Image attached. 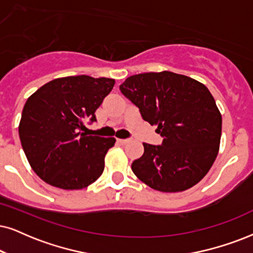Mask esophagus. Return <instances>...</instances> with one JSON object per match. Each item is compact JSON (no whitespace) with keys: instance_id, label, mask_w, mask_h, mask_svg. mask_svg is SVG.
Instances as JSON below:
<instances>
[{"instance_id":"obj_1","label":"esophagus","mask_w":253,"mask_h":253,"mask_svg":"<svg viewBox=\"0 0 253 253\" xmlns=\"http://www.w3.org/2000/svg\"><path fill=\"white\" fill-rule=\"evenodd\" d=\"M128 141H129L128 139H118V142L121 143V145H125V143H127Z\"/></svg>"}]
</instances>
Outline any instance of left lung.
Wrapping results in <instances>:
<instances>
[{
	"instance_id": "obj_1",
	"label": "left lung",
	"mask_w": 253,
	"mask_h": 253,
	"mask_svg": "<svg viewBox=\"0 0 253 253\" xmlns=\"http://www.w3.org/2000/svg\"><path fill=\"white\" fill-rule=\"evenodd\" d=\"M120 89L165 137L161 146L143 142V155L132 164L135 176L162 193L197 184L215 162L222 134V114L207 86L162 71L130 76Z\"/></svg>"
}]
</instances>
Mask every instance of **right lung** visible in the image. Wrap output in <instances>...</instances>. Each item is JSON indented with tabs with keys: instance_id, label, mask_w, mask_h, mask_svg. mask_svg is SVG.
I'll return each instance as SVG.
<instances>
[{
	"instance_id": "add662e5",
	"label": "right lung",
	"mask_w": 253,
	"mask_h": 253,
	"mask_svg": "<svg viewBox=\"0 0 253 253\" xmlns=\"http://www.w3.org/2000/svg\"><path fill=\"white\" fill-rule=\"evenodd\" d=\"M114 84L105 77H63L28 98L18 134L30 167L47 184L83 189L103 174L116 139L87 136L84 129L86 121H95L94 112Z\"/></svg>"
}]
</instances>
